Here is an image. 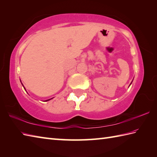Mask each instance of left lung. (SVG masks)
I'll return each mask as SVG.
<instances>
[{
	"label": "left lung",
	"instance_id": "1",
	"mask_svg": "<svg viewBox=\"0 0 157 157\" xmlns=\"http://www.w3.org/2000/svg\"><path fill=\"white\" fill-rule=\"evenodd\" d=\"M131 84H132V83H131ZM129 86H130V85H129Z\"/></svg>",
	"mask_w": 157,
	"mask_h": 157
}]
</instances>
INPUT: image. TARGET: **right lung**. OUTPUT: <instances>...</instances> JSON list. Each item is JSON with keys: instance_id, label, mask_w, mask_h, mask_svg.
I'll return each instance as SVG.
<instances>
[{"instance_id": "add662e5", "label": "right lung", "mask_w": 157, "mask_h": 157, "mask_svg": "<svg viewBox=\"0 0 157 157\" xmlns=\"http://www.w3.org/2000/svg\"><path fill=\"white\" fill-rule=\"evenodd\" d=\"M21 84H22V83H21ZM23 85V84H22ZM23 88H24V86H23ZM24 89H25V88H24ZM52 98H50V99H48V100H46V101H50V100H51Z\"/></svg>"}]
</instances>
